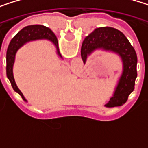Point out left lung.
Segmentation results:
<instances>
[{
    "label": "left lung",
    "instance_id": "8db88e82",
    "mask_svg": "<svg viewBox=\"0 0 148 148\" xmlns=\"http://www.w3.org/2000/svg\"><path fill=\"white\" fill-rule=\"evenodd\" d=\"M99 49L115 52L122 58L123 74L113 97L105 104L106 107L121 106L127 102L130 94L134 88L137 77V56L135 50L125 35L112 27L97 28L85 38L81 47L83 62L86 63L87 56Z\"/></svg>",
    "mask_w": 148,
    "mask_h": 148
}]
</instances>
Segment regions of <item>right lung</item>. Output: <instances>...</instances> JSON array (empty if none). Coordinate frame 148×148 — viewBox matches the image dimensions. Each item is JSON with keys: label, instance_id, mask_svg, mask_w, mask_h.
Returning <instances> with one entry per match:
<instances>
[{"label": "right lung", "instance_id": "1", "mask_svg": "<svg viewBox=\"0 0 148 148\" xmlns=\"http://www.w3.org/2000/svg\"><path fill=\"white\" fill-rule=\"evenodd\" d=\"M48 39L50 40L56 47L57 54L61 56L60 51H59V47H58V41L56 36L54 34V32L48 27L41 25H28L23 28L20 32H18L14 38L11 40L10 44L8 45V50H7V76L8 79L11 82V85L16 92H18L22 99L26 101L25 99L24 95L22 92L19 91L18 86H16V83L14 81V74H13V66L14 63L15 54L17 50L24 45L29 41L32 40H36V39Z\"/></svg>", "mask_w": 148, "mask_h": 148}]
</instances>
